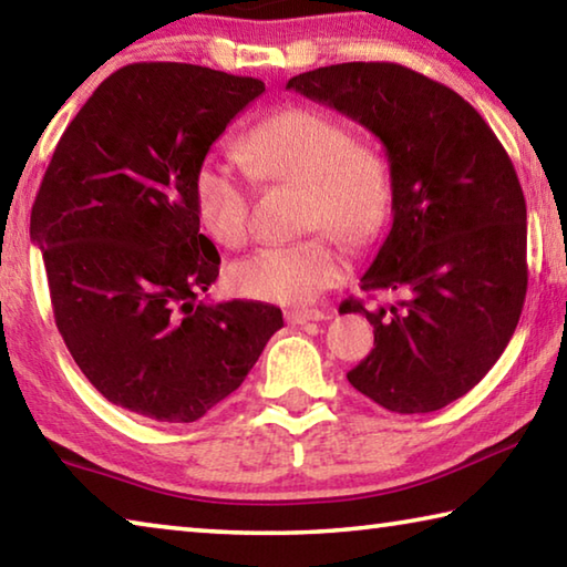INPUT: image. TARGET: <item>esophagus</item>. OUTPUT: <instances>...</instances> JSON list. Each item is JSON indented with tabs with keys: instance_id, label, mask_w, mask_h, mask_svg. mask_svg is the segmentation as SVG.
Instances as JSON below:
<instances>
[{
	"instance_id": "esophagus-1",
	"label": "esophagus",
	"mask_w": 567,
	"mask_h": 567,
	"mask_svg": "<svg viewBox=\"0 0 567 567\" xmlns=\"http://www.w3.org/2000/svg\"><path fill=\"white\" fill-rule=\"evenodd\" d=\"M285 320L290 324H305V322H320L324 320V312L307 310V307H297V310H287Z\"/></svg>"
}]
</instances>
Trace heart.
<instances>
[{
	"instance_id": "heart-1",
	"label": "heart",
	"mask_w": 567,
	"mask_h": 567,
	"mask_svg": "<svg viewBox=\"0 0 567 567\" xmlns=\"http://www.w3.org/2000/svg\"><path fill=\"white\" fill-rule=\"evenodd\" d=\"M249 169L262 179L307 182V227H330L352 245L375 239L388 225L395 182L382 150L354 140L330 112L287 107L243 137ZM252 177L223 155H207L192 177L195 213L223 247H243L252 235ZM348 260L328 229L295 243L255 249L229 265V285L249 300L305 305L338 285Z\"/></svg>"
}]
</instances>
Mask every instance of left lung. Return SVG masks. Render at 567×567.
I'll return each mask as SVG.
<instances>
[{"label":"left lung","instance_id":"left-lung-1","mask_svg":"<svg viewBox=\"0 0 567 567\" xmlns=\"http://www.w3.org/2000/svg\"><path fill=\"white\" fill-rule=\"evenodd\" d=\"M287 90L368 127L395 182L392 227L360 282L400 297L340 305L375 328L350 385L402 415L450 405L487 375L523 312L527 215L511 157L473 104L402 64H330Z\"/></svg>","mask_w":567,"mask_h":567}]
</instances>
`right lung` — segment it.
<instances>
[{"label":"right lung","mask_w":567,"mask_h":567,"mask_svg":"<svg viewBox=\"0 0 567 567\" xmlns=\"http://www.w3.org/2000/svg\"><path fill=\"white\" fill-rule=\"evenodd\" d=\"M265 92L255 76L179 62L110 74L64 130L37 192L56 330L94 388L157 422H195L235 392L282 328L275 305L203 295L219 252L192 177Z\"/></svg>","instance_id":"obj_1"}]
</instances>
